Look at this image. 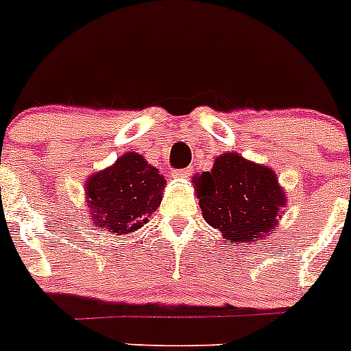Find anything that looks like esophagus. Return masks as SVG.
<instances>
[{
    "mask_svg": "<svg viewBox=\"0 0 351 351\" xmlns=\"http://www.w3.org/2000/svg\"><path fill=\"white\" fill-rule=\"evenodd\" d=\"M193 167H185V169H176V171H173V176H176V178H187V176L193 175Z\"/></svg>",
    "mask_w": 351,
    "mask_h": 351,
    "instance_id": "34e87169",
    "label": "esophagus"
}]
</instances>
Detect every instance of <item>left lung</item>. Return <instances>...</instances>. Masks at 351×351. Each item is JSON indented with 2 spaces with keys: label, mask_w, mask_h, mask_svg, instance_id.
I'll list each match as a JSON object with an SVG mask.
<instances>
[{
  "label": "left lung",
  "mask_w": 351,
  "mask_h": 351,
  "mask_svg": "<svg viewBox=\"0 0 351 351\" xmlns=\"http://www.w3.org/2000/svg\"><path fill=\"white\" fill-rule=\"evenodd\" d=\"M194 187L203 219L224 239L242 245L272 231L286 205L276 173L239 154L215 158L212 171L194 178Z\"/></svg>",
  "instance_id": "obj_1"
}]
</instances>
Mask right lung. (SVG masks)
<instances>
[{"mask_svg": "<svg viewBox=\"0 0 351 351\" xmlns=\"http://www.w3.org/2000/svg\"><path fill=\"white\" fill-rule=\"evenodd\" d=\"M166 180L141 155L125 154L86 182L90 217L99 230L132 233L162 201Z\"/></svg>", "mask_w": 351, "mask_h": 351, "instance_id": "add662e5", "label": "right lung"}]
</instances>
